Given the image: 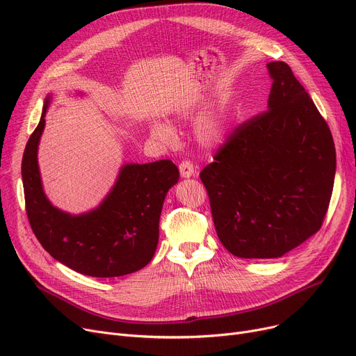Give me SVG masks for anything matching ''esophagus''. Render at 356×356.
I'll return each mask as SVG.
<instances>
[{"mask_svg": "<svg viewBox=\"0 0 356 356\" xmlns=\"http://www.w3.org/2000/svg\"><path fill=\"white\" fill-rule=\"evenodd\" d=\"M179 170H180L181 177H184V179H189V177H192V176L196 175V168H195L193 163L189 161V160L181 161V163L179 164Z\"/></svg>", "mask_w": 356, "mask_h": 356, "instance_id": "esophagus-1", "label": "esophagus"}]
</instances>
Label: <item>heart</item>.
<instances>
[{
    "mask_svg": "<svg viewBox=\"0 0 356 356\" xmlns=\"http://www.w3.org/2000/svg\"><path fill=\"white\" fill-rule=\"evenodd\" d=\"M183 112L184 114H189V112H192V108H186ZM152 134L165 144H173L176 141L175 129L161 121H154L152 124ZM196 137L200 144L207 147L220 144L225 140V125H223L222 118L216 114L203 117L196 125Z\"/></svg>",
    "mask_w": 356,
    "mask_h": 356,
    "instance_id": "b5f03b06",
    "label": "heart"
}]
</instances>
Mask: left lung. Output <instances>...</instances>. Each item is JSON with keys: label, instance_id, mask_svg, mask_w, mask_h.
<instances>
[{"label": "left lung", "instance_id": "obj_1", "mask_svg": "<svg viewBox=\"0 0 356 356\" xmlns=\"http://www.w3.org/2000/svg\"><path fill=\"white\" fill-rule=\"evenodd\" d=\"M268 109L234 129L200 172L222 245L278 258L321 229L333 191L332 133L284 62L267 65Z\"/></svg>", "mask_w": 356, "mask_h": 356}]
</instances>
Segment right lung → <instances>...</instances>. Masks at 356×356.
I'll return each mask as SVG.
<instances>
[{
	"label": "right lung",
	"instance_id": "obj_1",
	"mask_svg": "<svg viewBox=\"0 0 356 356\" xmlns=\"http://www.w3.org/2000/svg\"><path fill=\"white\" fill-rule=\"evenodd\" d=\"M49 104L50 97L22 163L26 211L35 238L54 259L89 277H120L141 270L156 252L164 197L179 180V168L170 160L124 164L98 208L81 215L63 212L46 197L37 163Z\"/></svg>",
	"mask_w": 356,
	"mask_h": 356
}]
</instances>
